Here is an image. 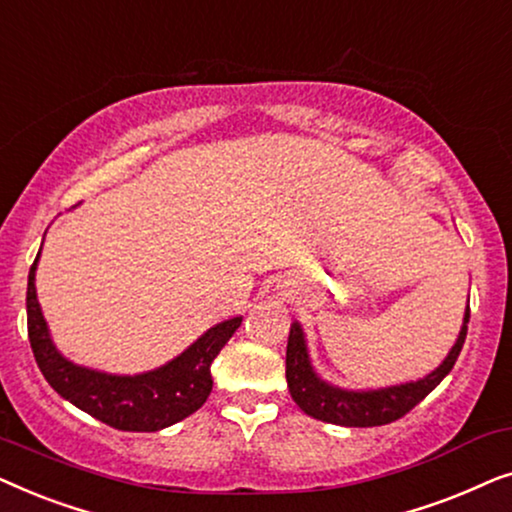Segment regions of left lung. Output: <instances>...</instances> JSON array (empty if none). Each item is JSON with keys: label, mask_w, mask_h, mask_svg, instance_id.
Instances as JSON below:
<instances>
[{"label": "left lung", "mask_w": 512, "mask_h": 512, "mask_svg": "<svg viewBox=\"0 0 512 512\" xmlns=\"http://www.w3.org/2000/svg\"><path fill=\"white\" fill-rule=\"evenodd\" d=\"M468 319H471V307H466L464 326H461L457 342H454L450 354L445 356V361L433 373L417 382L370 391H347L321 380L310 363L303 328H300L298 321H293L289 345H286V382H289L291 398L305 415L328 424L382 426L396 422V419L408 415L419 401H424L454 368L461 347H464Z\"/></svg>", "instance_id": "8db88e82"}]
</instances>
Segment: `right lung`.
Returning a JSON list of instances; mask_svg holds the SVG:
<instances>
[{
    "label": "right lung",
    "instance_id": "obj_1",
    "mask_svg": "<svg viewBox=\"0 0 512 512\" xmlns=\"http://www.w3.org/2000/svg\"><path fill=\"white\" fill-rule=\"evenodd\" d=\"M27 275V335L46 382L76 408L118 431H160L202 408L212 391V361L240 328L242 317L221 321L184 354L142 375H109L74 366L55 349L41 314L34 270Z\"/></svg>",
    "mask_w": 512,
    "mask_h": 512
}]
</instances>
